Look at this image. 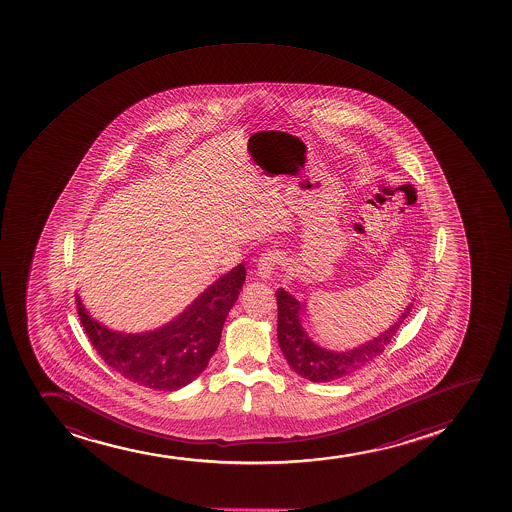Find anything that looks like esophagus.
<instances>
[{"label":"esophagus","mask_w":512,"mask_h":512,"mask_svg":"<svg viewBox=\"0 0 512 512\" xmlns=\"http://www.w3.org/2000/svg\"><path fill=\"white\" fill-rule=\"evenodd\" d=\"M281 259V252H279V250H274V248L265 250V252L260 255L259 262H257V276H259L260 279H269V277L274 274L277 265L281 264Z\"/></svg>","instance_id":"34e87169"}]
</instances>
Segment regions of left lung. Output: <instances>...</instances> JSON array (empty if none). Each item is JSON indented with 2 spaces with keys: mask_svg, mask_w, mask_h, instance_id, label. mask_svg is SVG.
I'll return each mask as SVG.
<instances>
[{
  "mask_svg": "<svg viewBox=\"0 0 512 512\" xmlns=\"http://www.w3.org/2000/svg\"><path fill=\"white\" fill-rule=\"evenodd\" d=\"M276 296L277 339L282 354L299 376L315 383L345 378L359 369L366 368L376 357L383 354L386 345L390 344L403 320L414 308V305H408L397 322L366 344L354 347L351 351L335 352L323 349L311 340L303 325V305L298 299L293 298L282 288L277 289Z\"/></svg>",
  "mask_w": 512,
  "mask_h": 512,
  "instance_id": "1",
  "label": "left lung"
}]
</instances>
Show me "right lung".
Listing matches in <instances>:
<instances>
[{
	"label": "right lung",
	"mask_w": 512,
	"mask_h": 512,
	"mask_svg": "<svg viewBox=\"0 0 512 512\" xmlns=\"http://www.w3.org/2000/svg\"><path fill=\"white\" fill-rule=\"evenodd\" d=\"M245 276V265H236L172 322L143 334H124L104 327L88 315L78 296L76 308L95 351L115 373L151 390L175 391L189 385L207 368Z\"/></svg>",
	"instance_id": "add662e5"
}]
</instances>
